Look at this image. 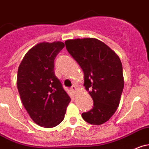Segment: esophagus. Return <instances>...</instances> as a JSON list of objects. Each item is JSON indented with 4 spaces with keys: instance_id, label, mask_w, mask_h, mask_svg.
Listing matches in <instances>:
<instances>
[{
    "instance_id": "34e87169",
    "label": "esophagus",
    "mask_w": 149,
    "mask_h": 149,
    "mask_svg": "<svg viewBox=\"0 0 149 149\" xmlns=\"http://www.w3.org/2000/svg\"><path fill=\"white\" fill-rule=\"evenodd\" d=\"M71 90H72L74 93H75V92L77 91V87H76V86H72V88H71Z\"/></svg>"
}]
</instances>
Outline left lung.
Returning a JSON list of instances; mask_svg holds the SVG:
<instances>
[{
	"mask_svg": "<svg viewBox=\"0 0 149 149\" xmlns=\"http://www.w3.org/2000/svg\"><path fill=\"white\" fill-rule=\"evenodd\" d=\"M69 54L84 73V86L93 101V108L82 113L86 122L100 125L118 108L124 81L121 60L104 42L93 38L65 42Z\"/></svg>",
	"mask_w": 149,
	"mask_h": 149,
	"instance_id": "left-lung-1",
	"label": "left lung"
}]
</instances>
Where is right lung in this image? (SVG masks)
I'll list each match as a JSON object with an SVG mask.
<instances>
[{
  "label": "right lung",
  "mask_w": 149,
  "mask_h": 149,
  "mask_svg": "<svg viewBox=\"0 0 149 149\" xmlns=\"http://www.w3.org/2000/svg\"><path fill=\"white\" fill-rule=\"evenodd\" d=\"M63 47L61 42L37 44L28 51L18 68L21 101L31 119L46 128L63 121L71 101L54 72V60Z\"/></svg>",
  "instance_id": "obj_1"
}]
</instances>
